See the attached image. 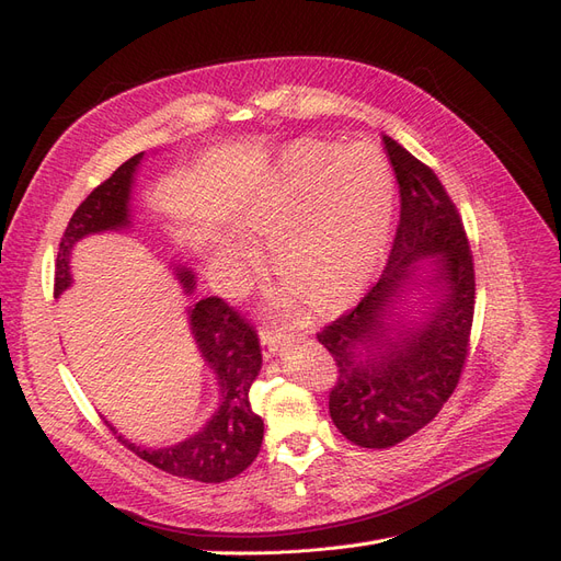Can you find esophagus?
<instances>
[{
  "mask_svg": "<svg viewBox=\"0 0 561 561\" xmlns=\"http://www.w3.org/2000/svg\"><path fill=\"white\" fill-rule=\"evenodd\" d=\"M285 341V333L280 329L274 327H260V343H262V352L264 356L276 354V350L280 347V343Z\"/></svg>",
  "mask_w": 561,
  "mask_h": 561,
  "instance_id": "34e87169",
  "label": "esophagus"
}]
</instances>
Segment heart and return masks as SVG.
Wrapping results in <instances>:
<instances>
[{
    "label": "heart",
    "mask_w": 561,
    "mask_h": 561,
    "mask_svg": "<svg viewBox=\"0 0 561 561\" xmlns=\"http://www.w3.org/2000/svg\"><path fill=\"white\" fill-rule=\"evenodd\" d=\"M396 207L393 172L373 142L301 140L283 149L245 214V228L274 243L276 268L308 304L329 312L352 301L385 251ZM216 268L237 295L262 272L245 241H226Z\"/></svg>",
    "instance_id": "b5f03b06"
}]
</instances>
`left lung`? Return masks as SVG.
Segmentation results:
<instances>
[{
  "instance_id": "1",
  "label": "left lung",
  "mask_w": 561,
  "mask_h": 561,
  "mask_svg": "<svg viewBox=\"0 0 561 561\" xmlns=\"http://www.w3.org/2000/svg\"><path fill=\"white\" fill-rule=\"evenodd\" d=\"M382 142L400 186L387 268L362 301L318 331L335 366L329 414L364 449H389L439 414L460 382L474 322V257L454 199L416 156L389 136ZM428 254L443 299L423 325L389 336L386 316Z\"/></svg>"
}]
</instances>
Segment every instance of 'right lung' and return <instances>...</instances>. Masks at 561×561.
Masks as SVG:
<instances>
[{
    "label": "right lung",
    "instance_id": "obj_1",
    "mask_svg": "<svg viewBox=\"0 0 561 561\" xmlns=\"http://www.w3.org/2000/svg\"><path fill=\"white\" fill-rule=\"evenodd\" d=\"M142 153L133 156L112 172L103 184L89 193L73 211L59 241L55 264V297L71 285L69 255L73 243L92 232L117 230L128 226V199L133 174ZM184 287L193 289V276L179 272ZM191 331L205 362L218 375L220 408L197 435L168 449H140L117 437L126 449L163 472L199 483H222L234 479L249 467L262 446L264 423L253 412L249 391L262 366V352L255 327L237 312L226 299H199L191 312Z\"/></svg>",
    "mask_w": 561,
    "mask_h": 561
}]
</instances>
